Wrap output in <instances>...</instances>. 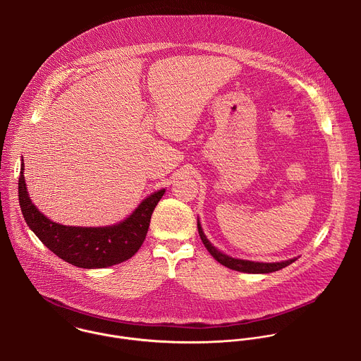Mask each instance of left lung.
<instances>
[{
    "label": "left lung",
    "instance_id": "obj_1",
    "mask_svg": "<svg viewBox=\"0 0 361 361\" xmlns=\"http://www.w3.org/2000/svg\"><path fill=\"white\" fill-rule=\"evenodd\" d=\"M198 227V234L201 237V241L204 243L205 248L209 250V252L214 257V259L231 269V270H235V271H241V273H251V274H260V273H273V271H277V270H281L287 266H290L291 263L295 262V259H291V260H287V262H281V263H254V262H247V260H238V259H233V257H228L223 252H220L216 247L212 245V243L207 240V237L204 235L202 230H201V226L197 224Z\"/></svg>",
    "mask_w": 361,
    "mask_h": 361
}]
</instances>
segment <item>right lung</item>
Here are the masks:
<instances>
[{
    "label": "right lung",
    "mask_w": 361,
    "mask_h": 361,
    "mask_svg": "<svg viewBox=\"0 0 361 361\" xmlns=\"http://www.w3.org/2000/svg\"><path fill=\"white\" fill-rule=\"evenodd\" d=\"M18 178V200L28 227L64 262L81 269H104L123 263L138 251L145 240L151 214L166 190L147 197L123 223L111 227H67L48 220L31 202L24 180Z\"/></svg>",
    "instance_id": "obj_1"
}]
</instances>
